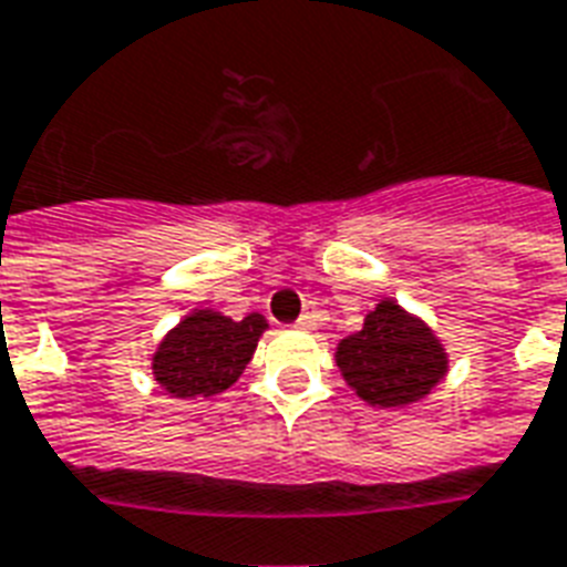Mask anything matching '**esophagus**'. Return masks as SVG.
Segmentation results:
<instances>
[{
  "label": "esophagus",
  "mask_w": 567,
  "mask_h": 567,
  "mask_svg": "<svg viewBox=\"0 0 567 567\" xmlns=\"http://www.w3.org/2000/svg\"><path fill=\"white\" fill-rule=\"evenodd\" d=\"M297 327H300V330H315V327H318V318H315L312 312L300 315V321H297Z\"/></svg>",
  "instance_id": "34e87169"
}]
</instances>
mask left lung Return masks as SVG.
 <instances>
[{"instance_id": "8db88e82", "label": "left lung", "mask_w": 567, "mask_h": 567, "mask_svg": "<svg viewBox=\"0 0 567 567\" xmlns=\"http://www.w3.org/2000/svg\"><path fill=\"white\" fill-rule=\"evenodd\" d=\"M336 362L357 395L380 408L419 401L446 374V353L434 332L392 300L380 302L360 332L341 339Z\"/></svg>"}]
</instances>
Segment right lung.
<instances>
[{
  "instance_id": "right-lung-1",
  "label": "right lung",
  "mask_w": 567,
  "mask_h": 567,
  "mask_svg": "<svg viewBox=\"0 0 567 567\" xmlns=\"http://www.w3.org/2000/svg\"><path fill=\"white\" fill-rule=\"evenodd\" d=\"M267 321L258 312L231 321L219 312H196L168 332L154 357V378L178 399L219 395L252 360Z\"/></svg>"
}]
</instances>
